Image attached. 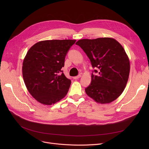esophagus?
Masks as SVG:
<instances>
[{"label": "esophagus", "instance_id": "esophagus-1", "mask_svg": "<svg viewBox=\"0 0 149 149\" xmlns=\"http://www.w3.org/2000/svg\"><path fill=\"white\" fill-rule=\"evenodd\" d=\"M80 77H81V75H80V74H79V75H78L77 76H75V77H73V79H75V80H76V79H79V78H80Z\"/></svg>", "mask_w": 149, "mask_h": 149}]
</instances>
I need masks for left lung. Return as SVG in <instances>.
Wrapping results in <instances>:
<instances>
[{
  "label": "left lung",
  "mask_w": 149,
  "mask_h": 149,
  "mask_svg": "<svg viewBox=\"0 0 149 149\" xmlns=\"http://www.w3.org/2000/svg\"><path fill=\"white\" fill-rule=\"evenodd\" d=\"M89 57L93 68L86 94L96 102L109 103L123 92L128 81L130 62L123 46L112 38L81 39L76 43Z\"/></svg>",
  "instance_id": "left-lung-1"
}]
</instances>
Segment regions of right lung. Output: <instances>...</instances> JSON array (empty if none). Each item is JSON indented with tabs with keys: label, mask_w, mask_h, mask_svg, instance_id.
<instances>
[{
	"label": "right lung",
	"mask_w": 149,
	"mask_h": 149,
	"mask_svg": "<svg viewBox=\"0 0 149 149\" xmlns=\"http://www.w3.org/2000/svg\"><path fill=\"white\" fill-rule=\"evenodd\" d=\"M75 40L39 42L28 51L22 74L29 92L37 101L51 105L64 98L71 81L63 73L65 57Z\"/></svg>",
	"instance_id": "add662e5"
}]
</instances>
